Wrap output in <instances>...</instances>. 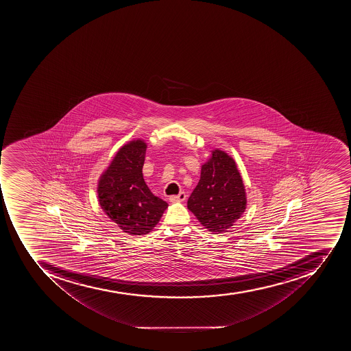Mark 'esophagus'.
Returning <instances> with one entry per match:
<instances>
[{
    "instance_id": "obj_1",
    "label": "esophagus",
    "mask_w": 351,
    "mask_h": 351,
    "mask_svg": "<svg viewBox=\"0 0 351 351\" xmlns=\"http://www.w3.org/2000/svg\"><path fill=\"white\" fill-rule=\"evenodd\" d=\"M185 197H186V195H185L184 192H180V193L178 194V195L169 196V201L183 202L184 201Z\"/></svg>"
}]
</instances>
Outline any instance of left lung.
Instances as JSON below:
<instances>
[{
  "mask_svg": "<svg viewBox=\"0 0 351 351\" xmlns=\"http://www.w3.org/2000/svg\"><path fill=\"white\" fill-rule=\"evenodd\" d=\"M246 203V191L235 161L225 152L213 150L189 197V210L208 232L221 234L241 218Z\"/></svg>",
  "mask_w": 351,
  "mask_h": 351,
  "instance_id": "obj_1",
  "label": "left lung"
}]
</instances>
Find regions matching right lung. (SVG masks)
I'll list each match as a JSON object with an SVG mask.
<instances>
[{
    "label": "right lung",
    "mask_w": 351,
    "mask_h": 351,
    "mask_svg": "<svg viewBox=\"0 0 351 351\" xmlns=\"http://www.w3.org/2000/svg\"><path fill=\"white\" fill-rule=\"evenodd\" d=\"M147 145L137 139L117 152L99 181V205L130 236L147 235L160 221L166 202L152 193L143 177Z\"/></svg>",
    "instance_id": "1"
}]
</instances>
